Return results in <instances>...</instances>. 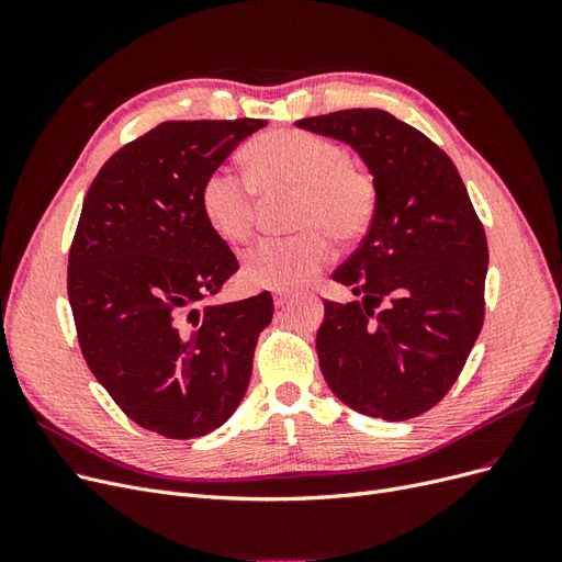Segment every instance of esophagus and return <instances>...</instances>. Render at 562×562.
<instances>
[{"label": "esophagus", "instance_id": "1", "mask_svg": "<svg viewBox=\"0 0 562 562\" xmlns=\"http://www.w3.org/2000/svg\"><path fill=\"white\" fill-rule=\"evenodd\" d=\"M288 300H291V293H285V291H277L274 293V304H277V307H285Z\"/></svg>", "mask_w": 562, "mask_h": 562}]
</instances>
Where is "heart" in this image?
I'll use <instances>...</instances> for the list:
<instances>
[{"label": "heart", "instance_id": "obj_1", "mask_svg": "<svg viewBox=\"0 0 562 562\" xmlns=\"http://www.w3.org/2000/svg\"><path fill=\"white\" fill-rule=\"evenodd\" d=\"M248 178L227 166L213 168L201 184V213L229 244L248 241L258 215V194L293 192L291 223L302 229L281 239H262L244 252L250 285L293 291L312 281L333 255V241L361 239L378 215V180L345 147L310 131H269L250 140Z\"/></svg>", "mask_w": 562, "mask_h": 562}]
</instances>
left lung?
<instances>
[{
  "label": "left lung",
  "instance_id": "8db88e82",
  "mask_svg": "<svg viewBox=\"0 0 562 562\" xmlns=\"http://www.w3.org/2000/svg\"><path fill=\"white\" fill-rule=\"evenodd\" d=\"M351 145L378 180V215L333 271L347 304L323 302V378L351 411L403 422L443 398L485 316L487 239L452 159L384 110H339L295 122Z\"/></svg>",
  "mask_w": 562,
  "mask_h": 562
}]
</instances>
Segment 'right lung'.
Segmentation results:
<instances>
[{
  "label": "right lung",
  "mask_w": 562,
  "mask_h": 562,
  "mask_svg": "<svg viewBox=\"0 0 562 562\" xmlns=\"http://www.w3.org/2000/svg\"><path fill=\"white\" fill-rule=\"evenodd\" d=\"M265 119L164 122L100 168L83 199L67 297L83 359L124 415L199 438L234 415L274 300L209 304L239 269L201 213V184Z\"/></svg>",
  "instance_id": "1"
}]
</instances>
